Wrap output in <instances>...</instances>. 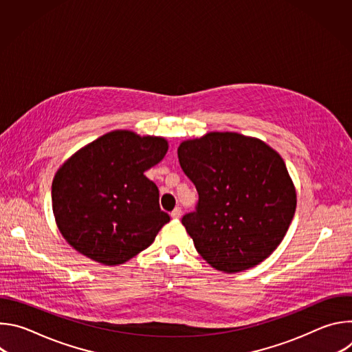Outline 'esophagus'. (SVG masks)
I'll use <instances>...</instances> for the list:
<instances>
[{"label":"esophagus","mask_w":352,"mask_h":352,"mask_svg":"<svg viewBox=\"0 0 352 352\" xmlns=\"http://www.w3.org/2000/svg\"><path fill=\"white\" fill-rule=\"evenodd\" d=\"M181 216H182V210H181V208H175V209L171 212V217H173L174 220L181 219Z\"/></svg>","instance_id":"1"}]
</instances>
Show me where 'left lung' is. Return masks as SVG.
Instances as JSON below:
<instances>
[{"label": "left lung", "mask_w": 352, "mask_h": 352, "mask_svg": "<svg viewBox=\"0 0 352 352\" xmlns=\"http://www.w3.org/2000/svg\"><path fill=\"white\" fill-rule=\"evenodd\" d=\"M178 159L199 193L182 217L212 267H255L280 245L292 221L296 190L284 160L267 143L236 132H208L181 142Z\"/></svg>", "instance_id": "obj_1"}]
</instances>
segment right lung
<instances>
[{
	"label": "right lung",
	"mask_w": 352,
	"mask_h": 352,
	"mask_svg": "<svg viewBox=\"0 0 352 352\" xmlns=\"http://www.w3.org/2000/svg\"><path fill=\"white\" fill-rule=\"evenodd\" d=\"M168 150L162 136L116 129L87 143L57 170L52 202L57 227L79 254L122 265L152 245L170 216L144 171Z\"/></svg>",
	"instance_id": "right-lung-1"
}]
</instances>
